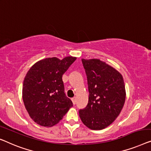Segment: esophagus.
Here are the masks:
<instances>
[{
  "mask_svg": "<svg viewBox=\"0 0 151 151\" xmlns=\"http://www.w3.org/2000/svg\"><path fill=\"white\" fill-rule=\"evenodd\" d=\"M71 100H72V101H73V103L74 105H75V104H76V97H73V99H72Z\"/></svg>",
  "mask_w": 151,
  "mask_h": 151,
  "instance_id": "esophagus-1",
  "label": "esophagus"
}]
</instances>
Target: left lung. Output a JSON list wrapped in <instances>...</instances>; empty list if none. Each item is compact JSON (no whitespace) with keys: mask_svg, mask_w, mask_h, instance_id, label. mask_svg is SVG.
Here are the masks:
<instances>
[{"mask_svg":"<svg viewBox=\"0 0 151 151\" xmlns=\"http://www.w3.org/2000/svg\"><path fill=\"white\" fill-rule=\"evenodd\" d=\"M88 79L89 99L80 109L83 123L92 130L109 126L120 114L126 99L123 77L118 71L98 59H82Z\"/></svg>","mask_w":151,"mask_h":151,"instance_id":"left-lung-1","label":"left lung"}]
</instances>
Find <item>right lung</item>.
I'll list each match as a JSON object with an SVG mask.
<instances>
[{
	"label": "right lung",
	"instance_id": "right-lung-1",
	"mask_svg": "<svg viewBox=\"0 0 151 151\" xmlns=\"http://www.w3.org/2000/svg\"><path fill=\"white\" fill-rule=\"evenodd\" d=\"M66 57L42 59L27 72L22 86L25 108L34 122L43 127L58 123L73 107L65 96L62 75L76 60Z\"/></svg>",
	"mask_w": 151,
	"mask_h": 151
}]
</instances>
